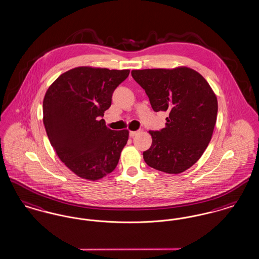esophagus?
<instances>
[{
	"mask_svg": "<svg viewBox=\"0 0 259 259\" xmlns=\"http://www.w3.org/2000/svg\"><path fill=\"white\" fill-rule=\"evenodd\" d=\"M140 133V131H130L129 132V136L131 137V138H133V137H135L136 135H138Z\"/></svg>",
	"mask_w": 259,
	"mask_h": 259,
	"instance_id": "1",
	"label": "esophagus"
}]
</instances>
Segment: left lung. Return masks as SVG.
Masks as SVG:
<instances>
[{
  "label": "left lung",
  "instance_id": "8db88e82",
  "mask_svg": "<svg viewBox=\"0 0 259 259\" xmlns=\"http://www.w3.org/2000/svg\"><path fill=\"white\" fill-rule=\"evenodd\" d=\"M148 95L154 111H168L166 127L148 131L152 144L144 151L149 167L168 174L185 172L208 147L218 115V100L196 71L146 69L131 72Z\"/></svg>",
  "mask_w": 259,
  "mask_h": 259
}]
</instances>
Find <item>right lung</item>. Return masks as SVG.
Instances as JSON below:
<instances>
[{
	"label": "right lung",
	"instance_id": "add662e5",
	"mask_svg": "<svg viewBox=\"0 0 259 259\" xmlns=\"http://www.w3.org/2000/svg\"><path fill=\"white\" fill-rule=\"evenodd\" d=\"M129 70L78 67L62 74L42 103L50 144L76 176L96 181L112 172L128 141V130L114 131L102 118L115 88Z\"/></svg>",
	"mask_w": 259,
	"mask_h": 259
}]
</instances>
